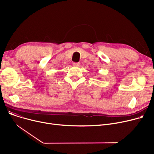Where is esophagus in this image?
<instances>
[{
	"label": "esophagus",
	"mask_w": 154,
	"mask_h": 154,
	"mask_svg": "<svg viewBox=\"0 0 154 154\" xmlns=\"http://www.w3.org/2000/svg\"><path fill=\"white\" fill-rule=\"evenodd\" d=\"M73 66H76V67H79V66H80V63L79 62H74V63H73Z\"/></svg>",
	"instance_id": "34e87169"
}]
</instances>
